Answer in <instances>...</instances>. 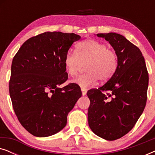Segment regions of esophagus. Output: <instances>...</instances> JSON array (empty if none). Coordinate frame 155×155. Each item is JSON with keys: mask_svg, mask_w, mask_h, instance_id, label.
<instances>
[{"mask_svg": "<svg viewBox=\"0 0 155 155\" xmlns=\"http://www.w3.org/2000/svg\"><path fill=\"white\" fill-rule=\"evenodd\" d=\"M82 94L83 96H84V95H86L87 94V90H84V89H82Z\"/></svg>", "mask_w": 155, "mask_h": 155, "instance_id": "esophagus-1", "label": "esophagus"}]
</instances>
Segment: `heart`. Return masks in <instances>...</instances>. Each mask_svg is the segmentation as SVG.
Masks as SVG:
<instances>
[{"instance_id": "1", "label": "heart", "mask_w": 155, "mask_h": 155, "mask_svg": "<svg viewBox=\"0 0 155 155\" xmlns=\"http://www.w3.org/2000/svg\"><path fill=\"white\" fill-rule=\"evenodd\" d=\"M63 63L71 77L77 75L82 65L87 63V73L73 80V82L85 90L94 85L98 79L102 82L111 79L117 66V56L106 44L90 39L78 44L76 53H68Z\"/></svg>"}]
</instances>
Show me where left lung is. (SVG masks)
Instances as JSON below:
<instances>
[{
  "label": "left lung",
  "mask_w": 155,
  "mask_h": 155,
  "mask_svg": "<svg viewBox=\"0 0 155 155\" xmlns=\"http://www.w3.org/2000/svg\"><path fill=\"white\" fill-rule=\"evenodd\" d=\"M97 36L114 48L117 67L103 86L87 92L90 100L88 124L99 137L115 140L127 134L143 114L149 76L140 50L126 37L114 32Z\"/></svg>",
  "instance_id": "8db88e82"
}]
</instances>
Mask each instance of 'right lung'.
<instances>
[{
  "label": "right lung",
  "mask_w": 155,
  "mask_h": 155,
  "mask_svg": "<svg viewBox=\"0 0 155 155\" xmlns=\"http://www.w3.org/2000/svg\"><path fill=\"white\" fill-rule=\"evenodd\" d=\"M80 38L74 33L46 31L27 39L14 56L9 82L12 107L21 125L36 137L62 130L82 96L75 83L59 87L68 78L65 57Z\"/></svg>",
  "instance_id": "right-lung-1"
}]
</instances>
